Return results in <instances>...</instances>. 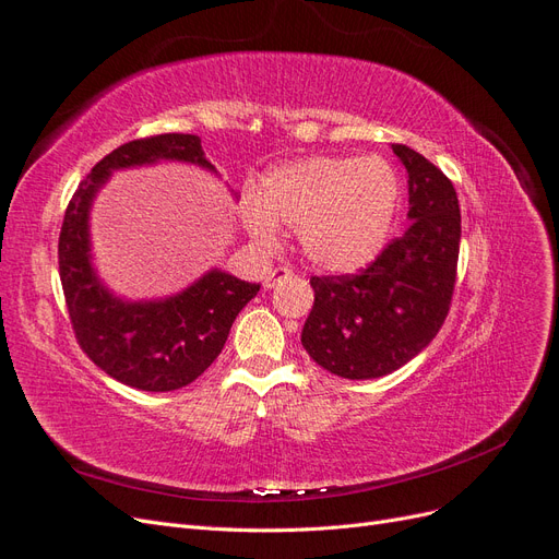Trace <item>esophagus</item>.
<instances>
[{
  "label": "esophagus",
  "instance_id": "obj_1",
  "mask_svg": "<svg viewBox=\"0 0 559 559\" xmlns=\"http://www.w3.org/2000/svg\"><path fill=\"white\" fill-rule=\"evenodd\" d=\"M294 277V270L289 265H280L275 270H270V273L265 275L263 280V286L265 289H275V286L282 282V280H292Z\"/></svg>",
  "mask_w": 559,
  "mask_h": 559
}]
</instances>
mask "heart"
<instances>
[{
  "label": "heart",
  "instance_id": "heart-1",
  "mask_svg": "<svg viewBox=\"0 0 559 559\" xmlns=\"http://www.w3.org/2000/svg\"><path fill=\"white\" fill-rule=\"evenodd\" d=\"M401 207V179L378 156H312L275 167L242 218L253 240L275 245L280 224L298 230L306 259L324 273L347 275L373 263Z\"/></svg>",
  "mask_w": 559,
  "mask_h": 559
}]
</instances>
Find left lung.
Returning <instances> with one entry per match:
<instances>
[{
    "mask_svg": "<svg viewBox=\"0 0 559 559\" xmlns=\"http://www.w3.org/2000/svg\"><path fill=\"white\" fill-rule=\"evenodd\" d=\"M394 154L408 173L411 228L357 275L310 277L314 306L300 343L337 378L392 373L433 341L450 312L462 240L460 200L431 160L405 144H394Z\"/></svg>",
    "mask_w": 559,
    "mask_h": 559,
    "instance_id": "8db88e82",
    "label": "left lung"
}]
</instances>
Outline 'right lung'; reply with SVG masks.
Listing matches in <instances>:
<instances>
[{"instance_id": "right-lung-1", "label": "right lung", "mask_w": 559, "mask_h": 559, "mask_svg": "<svg viewBox=\"0 0 559 559\" xmlns=\"http://www.w3.org/2000/svg\"><path fill=\"white\" fill-rule=\"evenodd\" d=\"M160 158L214 170L198 134L165 132L121 144L79 183L58 240L60 282L79 347L107 376L142 392H173L205 373L222 354L235 317L261 289L212 270L179 296L126 302L97 282L88 253V210L97 189L111 170Z\"/></svg>"}]
</instances>
